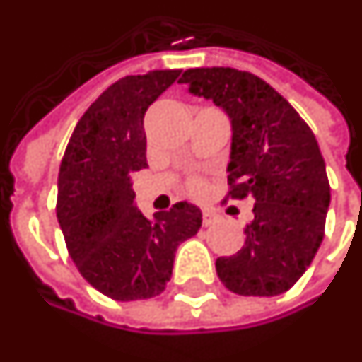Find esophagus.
I'll use <instances>...</instances> for the list:
<instances>
[{
    "instance_id": "1",
    "label": "esophagus",
    "mask_w": 362,
    "mask_h": 362,
    "mask_svg": "<svg viewBox=\"0 0 362 362\" xmlns=\"http://www.w3.org/2000/svg\"><path fill=\"white\" fill-rule=\"evenodd\" d=\"M216 221H217L216 211H211V209H204V214H202V223H204V227H209V225H214Z\"/></svg>"
}]
</instances>
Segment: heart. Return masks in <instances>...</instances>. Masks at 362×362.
I'll use <instances>...</instances> for the list:
<instances>
[{
	"label": "heart",
	"instance_id": "b5f03b06",
	"mask_svg": "<svg viewBox=\"0 0 362 362\" xmlns=\"http://www.w3.org/2000/svg\"><path fill=\"white\" fill-rule=\"evenodd\" d=\"M188 192L189 194H194V196H198V194H202L204 192V180H199V178H192V180H188Z\"/></svg>",
	"mask_w": 362,
	"mask_h": 362
}]
</instances>
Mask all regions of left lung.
I'll return each mask as SVG.
<instances>
[{
    "label": "left lung",
    "mask_w": 362,
    "mask_h": 362,
    "mask_svg": "<svg viewBox=\"0 0 362 362\" xmlns=\"http://www.w3.org/2000/svg\"><path fill=\"white\" fill-rule=\"evenodd\" d=\"M182 82L231 117L227 198L255 202L245 247L216 260L217 276L239 296L282 294L312 264L325 235L331 188L315 135L272 86L251 72L194 68Z\"/></svg>",
    "instance_id": "1"
}]
</instances>
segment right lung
<instances>
[{"mask_svg":"<svg viewBox=\"0 0 362 362\" xmlns=\"http://www.w3.org/2000/svg\"><path fill=\"white\" fill-rule=\"evenodd\" d=\"M180 74L155 70L111 84L78 121L60 163L57 217L68 255L98 292L117 302L164 292L178 245L202 227V211L186 202L148 219L131 188V174L148 166L146 110Z\"/></svg>","mask_w":362,"mask_h":362,"instance_id":"1","label":"right lung"}]
</instances>
